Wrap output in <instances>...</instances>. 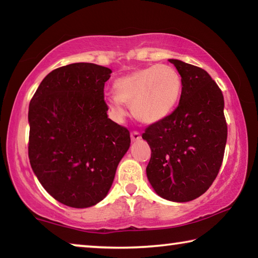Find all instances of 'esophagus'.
Masks as SVG:
<instances>
[{
  "label": "esophagus",
  "mask_w": 258,
  "mask_h": 258,
  "mask_svg": "<svg viewBox=\"0 0 258 258\" xmlns=\"http://www.w3.org/2000/svg\"><path fill=\"white\" fill-rule=\"evenodd\" d=\"M131 139H132V141H139V140L141 139V134H140L138 131H133V132L131 133Z\"/></svg>",
  "instance_id": "1"
}]
</instances>
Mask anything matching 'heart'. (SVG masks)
<instances>
[{
    "instance_id": "heart-1",
    "label": "heart",
    "mask_w": 258,
    "mask_h": 258,
    "mask_svg": "<svg viewBox=\"0 0 258 258\" xmlns=\"http://www.w3.org/2000/svg\"><path fill=\"white\" fill-rule=\"evenodd\" d=\"M115 94L108 106L117 117L125 115L124 103L131 104L134 117L142 123H156L175 108L182 91V78L168 64L137 69L113 82Z\"/></svg>"
}]
</instances>
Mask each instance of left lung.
Instances as JSON below:
<instances>
[{
    "mask_svg": "<svg viewBox=\"0 0 258 258\" xmlns=\"http://www.w3.org/2000/svg\"><path fill=\"white\" fill-rule=\"evenodd\" d=\"M182 78L178 106L142 134L151 149L150 184L161 198L185 203L213 184L228 138L223 93L203 68L169 59Z\"/></svg>",
    "mask_w": 258,
    "mask_h": 258,
    "instance_id": "8db88e82",
    "label": "left lung"
}]
</instances>
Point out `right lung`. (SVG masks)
Returning <instances> with one entry per match:
<instances>
[{
	"label": "right lung",
	"instance_id": "add662e5",
	"mask_svg": "<svg viewBox=\"0 0 258 258\" xmlns=\"http://www.w3.org/2000/svg\"><path fill=\"white\" fill-rule=\"evenodd\" d=\"M111 73L89 62L56 68L30 100V166L43 187L69 207L101 202L130 148V131L107 115L103 89Z\"/></svg>",
	"mask_w": 258,
	"mask_h": 258
}]
</instances>
